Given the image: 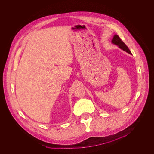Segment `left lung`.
<instances>
[{
	"label": "left lung",
	"mask_w": 154,
	"mask_h": 154,
	"mask_svg": "<svg viewBox=\"0 0 154 154\" xmlns=\"http://www.w3.org/2000/svg\"><path fill=\"white\" fill-rule=\"evenodd\" d=\"M111 42L115 44V45H116L117 46H118V47L119 48H121V49H122L123 51H126V52H127L128 53L130 54H132L131 52L130 51V50L129 49L128 47L125 45V43L122 42V41L120 39V38L118 36V35H114L113 36V38H112Z\"/></svg>",
	"instance_id": "8db88e82"
}]
</instances>
